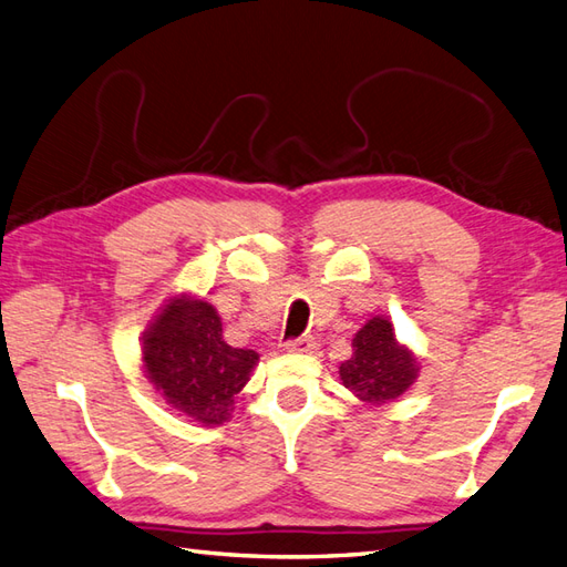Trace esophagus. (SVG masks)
Listing matches in <instances>:
<instances>
[{"instance_id":"1","label":"esophagus","mask_w":567,"mask_h":567,"mask_svg":"<svg viewBox=\"0 0 567 567\" xmlns=\"http://www.w3.org/2000/svg\"><path fill=\"white\" fill-rule=\"evenodd\" d=\"M315 346H317V343H315L312 336H300V339L286 341V350H288V353H312Z\"/></svg>"}]
</instances>
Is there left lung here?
I'll return each instance as SVG.
<instances>
[{
    "instance_id": "left-lung-1",
    "label": "left lung",
    "mask_w": 567,
    "mask_h": 567,
    "mask_svg": "<svg viewBox=\"0 0 567 567\" xmlns=\"http://www.w3.org/2000/svg\"><path fill=\"white\" fill-rule=\"evenodd\" d=\"M343 386L360 401L381 405L401 395L417 377V362L395 341L391 321L374 317L355 333L353 358L341 362Z\"/></svg>"
}]
</instances>
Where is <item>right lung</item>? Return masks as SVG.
Returning a JSON list of instances; mask_svg holds the SVG:
<instances>
[{"label": "right lung", "instance_id": "1", "mask_svg": "<svg viewBox=\"0 0 567 567\" xmlns=\"http://www.w3.org/2000/svg\"><path fill=\"white\" fill-rule=\"evenodd\" d=\"M143 362L164 401L203 424H221L250 379L255 350L231 348L207 300H172L143 339Z\"/></svg>", "mask_w": 567, "mask_h": 567}]
</instances>
